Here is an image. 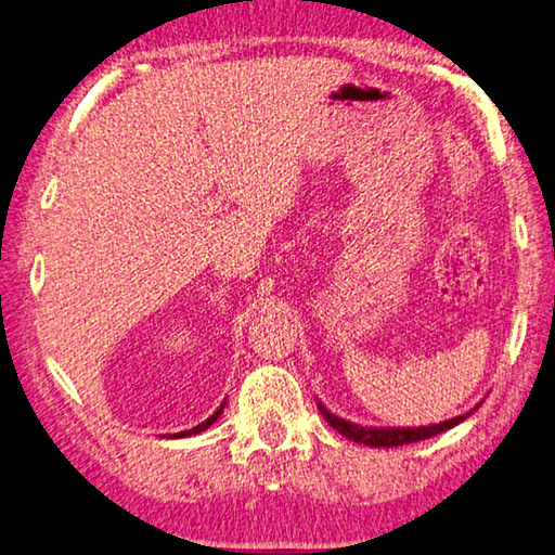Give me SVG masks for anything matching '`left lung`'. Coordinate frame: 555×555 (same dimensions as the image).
I'll use <instances>...</instances> for the list:
<instances>
[{"mask_svg":"<svg viewBox=\"0 0 555 555\" xmlns=\"http://www.w3.org/2000/svg\"><path fill=\"white\" fill-rule=\"evenodd\" d=\"M320 411L324 415V421L332 425L334 430L341 433L344 438H349L359 444H369V448H398V444H408V442H421V440H428L435 438V435H440L444 430L455 428L462 421H467V417L477 411L479 403L467 411L465 415H455L450 417V421H442V423H433V425H421V428H374V425H359V423H351V421H344V417L334 415L332 411H326L322 403Z\"/></svg>","mask_w":555,"mask_h":555,"instance_id":"left-lung-1","label":"left lung"}]
</instances>
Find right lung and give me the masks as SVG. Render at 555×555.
<instances>
[{
	"label": "right lung",
	"mask_w": 555,
	"mask_h": 555,
	"mask_svg": "<svg viewBox=\"0 0 555 555\" xmlns=\"http://www.w3.org/2000/svg\"><path fill=\"white\" fill-rule=\"evenodd\" d=\"M223 408H225V401L221 403V408H218V411L211 415V417H206L204 423H198L196 428H192V430H181V433H171V435H167V438H189V435H198V433H204V430H208L211 428V425L218 421V415L223 413Z\"/></svg>",
	"instance_id": "1"
}]
</instances>
